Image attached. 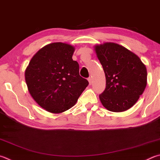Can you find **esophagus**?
Segmentation results:
<instances>
[{
    "label": "esophagus",
    "mask_w": 160,
    "mask_h": 160,
    "mask_svg": "<svg viewBox=\"0 0 160 160\" xmlns=\"http://www.w3.org/2000/svg\"><path fill=\"white\" fill-rule=\"evenodd\" d=\"M88 81H89V85H92V78H88Z\"/></svg>",
    "instance_id": "obj_1"
}]
</instances>
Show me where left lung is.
<instances>
[{"mask_svg":"<svg viewBox=\"0 0 160 160\" xmlns=\"http://www.w3.org/2000/svg\"><path fill=\"white\" fill-rule=\"evenodd\" d=\"M94 48L106 75L101 102L110 111H125L134 105L146 88V66L137 55L117 43L105 42Z\"/></svg>","mask_w":160,"mask_h":160,"instance_id":"left-lung-1","label":"left lung"}]
</instances>
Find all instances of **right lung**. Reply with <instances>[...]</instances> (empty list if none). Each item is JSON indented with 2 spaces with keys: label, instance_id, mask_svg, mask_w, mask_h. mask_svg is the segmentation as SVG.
I'll use <instances>...</instances> for the list:
<instances>
[{
  "label": "right lung",
  "instance_id": "1",
  "mask_svg": "<svg viewBox=\"0 0 160 160\" xmlns=\"http://www.w3.org/2000/svg\"><path fill=\"white\" fill-rule=\"evenodd\" d=\"M75 48L53 42L32 57L25 71L31 97L47 111L61 113L72 108L89 85L79 74V64L72 59Z\"/></svg>",
  "mask_w": 160,
  "mask_h": 160
}]
</instances>
